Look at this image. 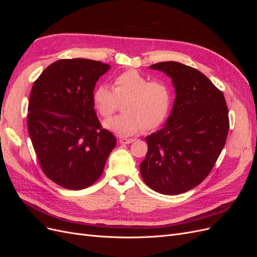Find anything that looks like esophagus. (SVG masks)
<instances>
[{
  "label": "esophagus",
  "instance_id": "esophagus-1",
  "mask_svg": "<svg viewBox=\"0 0 257 257\" xmlns=\"http://www.w3.org/2000/svg\"><path fill=\"white\" fill-rule=\"evenodd\" d=\"M119 142H120V144H123V145H128V144H132V143H134L135 142V139L134 138H120L119 139Z\"/></svg>",
  "mask_w": 257,
  "mask_h": 257
}]
</instances>
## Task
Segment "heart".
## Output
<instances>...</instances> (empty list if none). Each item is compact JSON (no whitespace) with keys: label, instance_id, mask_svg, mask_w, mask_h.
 <instances>
[{"label":"heart","instance_id":"heart-1","mask_svg":"<svg viewBox=\"0 0 257 257\" xmlns=\"http://www.w3.org/2000/svg\"><path fill=\"white\" fill-rule=\"evenodd\" d=\"M114 88L100 84L93 92V102L103 116H110L123 105V114L103 122V126L121 136H131L145 127L152 130L166 120L172 108L173 93L162 80H152L136 69L118 75Z\"/></svg>","mask_w":257,"mask_h":257}]
</instances>
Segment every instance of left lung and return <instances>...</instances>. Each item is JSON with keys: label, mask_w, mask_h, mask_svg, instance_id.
Wrapping results in <instances>:
<instances>
[{"label": "left lung", "mask_w": 257, "mask_h": 257, "mask_svg": "<svg viewBox=\"0 0 257 257\" xmlns=\"http://www.w3.org/2000/svg\"><path fill=\"white\" fill-rule=\"evenodd\" d=\"M150 68L172 79L176 98L164 126L146 137L141 175L153 191L177 195L211 172L227 138L228 109L223 93L197 69L174 61Z\"/></svg>", "instance_id": "1"}]
</instances>
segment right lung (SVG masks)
I'll use <instances>...</instances> for the list:
<instances>
[{
  "label": "right lung",
  "mask_w": 257,
  "mask_h": 257,
  "mask_svg": "<svg viewBox=\"0 0 257 257\" xmlns=\"http://www.w3.org/2000/svg\"><path fill=\"white\" fill-rule=\"evenodd\" d=\"M110 65L64 59L38 77L29 99L28 130L45 175L78 191L102 176L115 137L102 128L94 110L95 83Z\"/></svg>",
  "instance_id": "1"
}]
</instances>
